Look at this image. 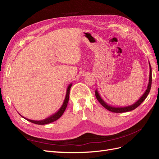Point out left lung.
I'll return each instance as SVG.
<instances>
[{"label": "left lung", "instance_id": "obj_1", "mask_svg": "<svg viewBox=\"0 0 159 159\" xmlns=\"http://www.w3.org/2000/svg\"><path fill=\"white\" fill-rule=\"evenodd\" d=\"M149 62V61H148ZM149 68H150V74H149V80H148V84L147 86V89H146L145 92L143 93V95L141 96V97L139 98V99L136 102L134 103L129 105V106H125V107H115L112 106V105H110L108 103H107L101 97L99 93H98V90H95V96L96 98L98 100V102L102 104L103 106L107 109V110L113 112V113H124V112H127L130 111H132L134 109H136L137 107H139L140 105L145 99L147 98V95H148L149 92H150L151 88V84H152V71H151V67L150 65V63H149Z\"/></svg>", "mask_w": 159, "mask_h": 159}]
</instances>
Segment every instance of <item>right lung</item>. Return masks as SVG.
Segmentation results:
<instances>
[{
    "label": "right lung",
    "instance_id": "add662e5",
    "mask_svg": "<svg viewBox=\"0 0 159 159\" xmlns=\"http://www.w3.org/2000/svg\"><path fill=\"white\" fill-rule=\"evenodd\" d=\"M71 85H72V84H70L68 86V88H67V90H66V97H65L64 101L63 102V104H62V105H61V107L59 109V110L57 111V112H56L54 114L52 115L51 116L48 117V118H46L44 119H43V120H40V121H35V120H30V119H26L25 117H24L23 116H22L21 115H20L23 118L26 119L27 121H30L31 123H33L38 124V125H46V124H48V123H52V122L56 121V120L58 119L61 116V115H63L64 112L65 111V110L67 107V105H68V103L69 101V98H70V90Z\"/></svg>",
    "mask_w": 159,
    "mask_h": 159
}]
</instances>
